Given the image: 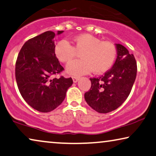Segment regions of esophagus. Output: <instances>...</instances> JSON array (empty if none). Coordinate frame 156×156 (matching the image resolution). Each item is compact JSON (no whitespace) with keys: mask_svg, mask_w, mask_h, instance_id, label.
<instances>
[{"mask_svg":"<svg viewBox=\"0 0 156 156\" xmlns=\"http://www.w3.org/2000/svg\"><path fill=\"white\" fill-rule=\"evenodd\" d=\"M72 78H73V82H74V83H76V82H77V81L79 80V79H80L78 76H72Z\"/></svg>","mask_w":156,"mask_h":156,"instance_id":"1","label":"esophagus"}]
</instances>
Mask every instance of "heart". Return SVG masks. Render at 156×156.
Returning a JSON list of instances; mask_svg holds the SVG:
<instances>
[{"mask_svg": "<svg viewBox=\"0 0 156 156\" xmlns=\"http://www.w3.org/2000/svg\"><path fill=\"white\" fill-rule=\"evenodd\" d=\"M74 46L66 40L56 44L55 53L62 62H70L78 53L82 59L69 63L66 67L69 74L75 76L88 74L93 70L101 74L108 70L116 58L117 49L110 41H102L89 34H83L74 38Z\"/></svg>", "mask_w": 156, "mask_h": 156, "instance_id": "heart-1", "label": "heart"}]
</instances>
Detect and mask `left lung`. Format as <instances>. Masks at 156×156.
<instances>
[{"label": "left lung", "instance_id": "1", "mask_svg": "<svg viewBox=\"0 0 156 156\" xmlns=\"http://www.w3.org/2000/svg\"><path fill=\"white\" fill-rule=\"evenodd\" d=\"M117 56L110 70L99 78H90L91 87L84 94L90 107L100 113L116 110L129 95L136 76L137 65L133 54L116 44Z\"/></svg>", "mask_w": 156, "mask_h": 156}]
</instances>
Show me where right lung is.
Returning a JSON list of instances; mask_svg holds the SVG:
<instances>
[{"instance_id": "add662e5", "label": "right lung", "mask_w": 156, "mask_h": 156, "mask_svg": "<svg viewBox=\"0 0 156 156\" xmlns=\"http://www.w3.org/2000/svg\"><path fill=\"white\" fill-rule=\"evenodd\" d=\"M63 31H58L60 34ZM55 34L48 31L29 39L15 63V78L22 98L34 109L51 112L61 104L73 79L52 78L64 70L55 53Z\"/></svg>"}]
</instances>
